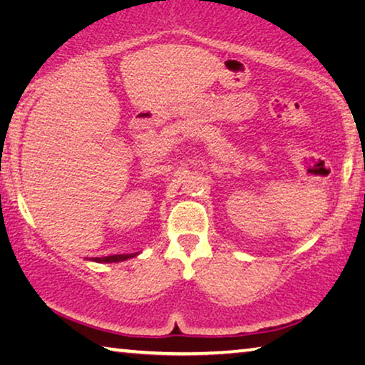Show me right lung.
Masks as SVG:
<instances>
[{
	"mask_svg": "<svg viewBox=\"0 0 365 365\" xmlns=\"http://www.w3.org/2000/svg\"><path fill=\"white\" fill-rule=\"evenodd\" d=\"M138 253H132V255H114V256H104V257H94L96 262H119V261H125L130 259V257L137 256Z\"/></svg>",
	"mask_w": 365,
	"mask_h": 365,
	"instance_id": "obj_1",
	"label": "right lung"
}]
</instances>
